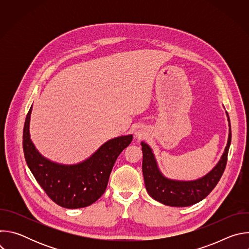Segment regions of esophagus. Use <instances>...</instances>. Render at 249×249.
I'll return each mask as SVG.
<instances>
[{"label": "esophagus", "mask_w": 249, "mask_h": 249, "mask_svg": "<svg viewBox=\"0 0 249 249\" xmlns=\"http://www.w3.org/2000/svg\"><path fill=\"white\" fill-rule=\"evenodd\" d=\"M135 136L136 138L138 139H144L145 137H147V132L144 128H138L136 131H135Z\"/></svg>", "instance_id": "1"}]
</instances>
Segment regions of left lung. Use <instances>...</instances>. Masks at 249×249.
<instances>
[{"mask_svg":"<svg viewBox=\"0 0 249 249\" xmlns=\"http://www.w3.org/2000/svg\"><path fill=\"white\" fill-rule=\"evenodd\" d=\"M228 120L230 122L229 114ZM229 131L228 144L225 152L217 163L208 174L193 181H178L164 177L160 171L155 160L152 149L144 142H142L143 151V175L148 193L155 200L171 207H187L194 205L206 198L216 187L225 171L229 149L231 141V123Z\"/></svg>","mask_w":249,"mask_h":249,"instance_id":"1","label":"left lung"}]
</instances>
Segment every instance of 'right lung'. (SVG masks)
<instances>
[{"instance_id": "add662e5", "label": "right lung", "mask_w": 249, "mask_h": 249, "mask_svg": "<svg viewBox=\"0 0 249 249\" xmlns=\"http://www.w3.org/2000/svg\"><path fill=\"white\" fill-rule=\"evenodd\" d=\"M31 107L23 127V152L26 163L35 179L48 197L67 209L84 208L98 200L107 187L112 167L133 136H121L103 144L89 159L74 164H59L42 157L30 140Z\"/></svg>"}]
</instances>
